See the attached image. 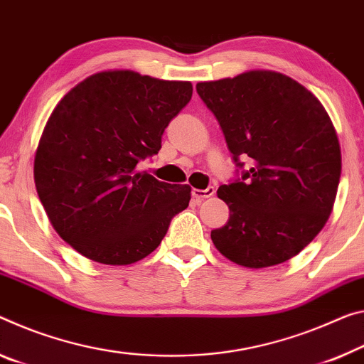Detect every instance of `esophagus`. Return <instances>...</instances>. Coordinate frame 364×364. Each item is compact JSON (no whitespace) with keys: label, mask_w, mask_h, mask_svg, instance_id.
<instances>
[{"label":"esophagus","mask_w":364,"mask_h":364,"mask_svg":"<svg viewBox=\"0 0 364 364\" xmlns=\"http://www.w3.org/2000/svg\"><path fill=\"white\" fill-rule=\"evenodd\" d=\"M213 193H215V188L209 186L207 189H193V198L196 200H204L207 198H210V196H213Z\"/></svg>","instance_id":"1"}]
</instances>
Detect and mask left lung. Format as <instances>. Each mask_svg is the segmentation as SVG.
Instances as JSON below:
<instances>
[{"label":"left lung","instance_id":"obj_1","mask_svg":"<svg viewBox=\"0 0 364 364\" xmlns=\"http://www.w3.org/2000/svg\"><path fill=\"white\" fill-rule=\"evenodd\" d=\"M241 180L217 196L230 209L213 245L230 261L264 269L296 256L324 227L336 203L342 154L332 119L314 94L282 73L255 69L198 82Z\"/></svg>","mask_w":364,"mask_h":364}]
</instances>
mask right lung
<instances>
[{"label": "right lung", "instance_id": "add662e5", "mask_svg": "<svg viewBox=\"0 0 364 364\" xmlns=\"http://www.w3.org/2000/svg\"><path fill=\"white\" fill-rule=\"evenodd\" d=\"M188 80L128 69L92 74L58 102L33 160V180L56 233L90 261L129 265L157 250L191 186L137 170L161 147L191 100Z\"/></svg>", "mask_w": 364, "mask_h": 364}]
</instances>
